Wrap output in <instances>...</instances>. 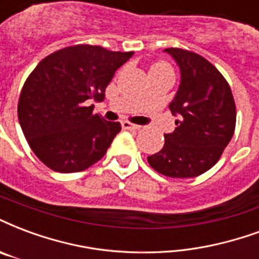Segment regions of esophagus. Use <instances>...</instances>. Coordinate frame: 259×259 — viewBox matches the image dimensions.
I'll use <instances>...</instances> for the list:
<instances>
[{"mask_svg": "<svg viewBox=\"0 0 259 259\" xmlns=\"http://www.w3.org/2000/svg\"><path fill=\"white\" fill-rule=\"evenodd\" d=\"M122 127L126 130H140V127H141V126H139V124H135V123H130V122H127V120H123V122H122Z\"/></svg>", "mask_w": 259, "mask_h": 259, "instance_id": "esophagus-1", "label": "esophagus"}]
</instances>
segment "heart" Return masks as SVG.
I'll return each mask as SVG.
<instances>
[{
  "instance_id": "b5f03b06",
  "label": "heart",
  "mask_w": 259,
  "mask_h": 259,
  "mask_svg": "<svg viewBox=\"0 0 259 259\" xmlns=\"http://www.w3.org/2000/svg\"><path fill=\"white\" fill-rule=\"evenodd\" d=\"M166 64L164 63H156V64H154V66L151 67V70H154V68H166Z\"/></svg>"
}]
</instances>
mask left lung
Instances as JSON below:
<instances>
[{
  "instance_id": "obj_1",
  "label": "left lung",
  "mask_w": 259,
  "mask_h": 259,
  "mask_svg": "<svg viewBox=\"0 0 259 259\" xmlns=\"http://www.w3.org/2000/svg\"><path fill=\"white\" fill-rule=\"evenodd\" d=\"M181 72L171 114L180 116L173 133L164 135L163 148L148 156L158 173L191 178L217 163L236 126V105L231 86L220 71L198 53L178 48L164 49Z\"/></svg>"
}]
</instances>
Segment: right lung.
Listing matches in <instances>:
<instances>
[{"instance_id": "obj_1", "label": "right lung", "mask_w": 259, "mask_h": 259, "mask_svg": "<svg viewBox=\"0 0 259 259\" xmlns=\"http://www.w3.org/2000/svg\"><path fill=\"white\" fill-rule=\"evenodd\" d=\"M135 52L74 45L39 61L24 82L17 116L32 152L59 173H76L99 162L120 132L119 122L93 114L115 71Z\"/></svg>"}]
</instances>
